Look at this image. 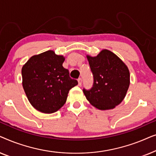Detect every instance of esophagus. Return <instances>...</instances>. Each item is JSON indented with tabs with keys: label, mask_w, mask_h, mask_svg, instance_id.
I'll return each instance as SVG.
<instances>
[{
	"label": "esophagus",
	"mask_w": 156,
	"mask_h": 156,
	"mask_svg": "<svg viewBox=\"0 0 156 156\" xmlns=\"http://www.w3.org/2000/svg\"><path fill=\"white\" fill-rule=\"evenodd\" d=\"M82 78H79L78 79V84H79V86H81V85H82Z\"/></svg>",
	"instance_id": "obj_1"
}]
</instances>
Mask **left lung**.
<instances>
[{"mask_svg": "<svg viewBox=\"0 0 156 156\" xmlns=\"http://www.w3.org/2000/svg\"><path fill=\"white\" fill-rule=\"evenodd\" d=\"M94 82L83 89L87 99L100 110L112 109L124 99L130 84L127 66L112 52L102 50L97 57L87 56Z\"/></svg>", "mask_w": 156, "mask_h": 156, "instance_id": "1", "label": "left lung"}]
</instances>
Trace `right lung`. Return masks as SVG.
<instances>
[{
    "mask_svg": "<svg viewBox=\"0 0 156 156\" xmlns=\"http://www.w3.org/2000/svg\"><path fill=\"white\" fill-rule=\"evenodd\" d=\"M65 58L52 50L34 55L22 68L23 87L30 103L44 114L59 110L77 80L63 67Z\"/></svg>",
    "mask_w": 156,
    "mask_h": 156,
    "instance_id": "obj_1",
    "label": "right lung"
}]
</instances>
